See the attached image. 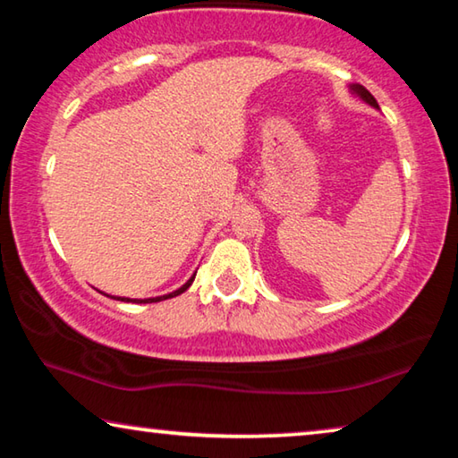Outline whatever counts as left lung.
<instances>
[{"mask_svg":"<svg viewBox=\"0 0 458 458\" xmlns=\"http://www.w3.org/2000/svg\"><path fill=\"white\" fill-rule=\"evenodd\" d=\"M350 90L353 92L355 97H360V98L363 100V103H368L369 106H374V108H379L377 103H376V98L371 97V92H369L368 89H363L361 84H350Z\"/></svg>","mask_w":458,"mask_h":458,"instance_id":"left-lung-1","label":"left lung"}]
</instances>
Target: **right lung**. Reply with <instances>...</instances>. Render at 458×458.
Returning a JSON list of instances; mask_svg holds the SVG:
<instances>
[{
    "mask_svg": "<svg viewBox=\"0 0 458 458\" xmlns=\"http://www.w3.org/2000/svg\"><path fill=\"white\" fill-rule=\"evenodd\" d=\"M193 278H196V273H193V275L188 278V283L182 284L180 289H175L174 293L161 294V297H151V299H127V297H111V294H106V297H111V299H117V301H123V303H159V301H165V299L177 297V294H182L183 291H188V289H190V284L193 283ZM103 294H105V293H103Z\"/></svg>",
    "mask_w": 458,
    "mask_h": 458,
    "instance_id": "obj_1",
    "label": "right lung"
}]
</instances>
